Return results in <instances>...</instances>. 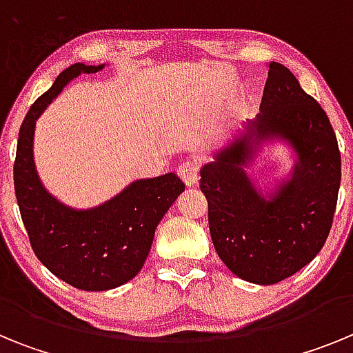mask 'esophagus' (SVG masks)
<instances>
[{"label": "esophagus", "mask_w": 353, "mask_h": 353, "mask_svg": "<svg viewBox=\"0 0 353 353\" xmlns=\"http://www.w3.org/2000/svg\"><path fill=\"white\" fill-rule=\"evenodd\" d=\"M198 173H199V164L196 161H185L183 164L179 166L180 179L185 182V185H194L198 182Z\"/></svg>", "instance_id": "obj_1"}]
</instances>
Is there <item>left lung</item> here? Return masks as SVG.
I'll return each mask as SVG.
<instances>
[{
  "label": "left lung",
  "mask_w": 353,
  "mask_h": 353,
  "mask_svg": "<svg viewBox=\"0 0 353 353\" xmlns=\"http://www.w3.org/2000/svg\"><path fill=\"white\" fill-rule=\"evenodd\" d=\"M263 141H283L296 166L265 196L245 171ZM214 248L235 276L276 285L305 267L329 236L341 183L338 139L322 105L270 61L260 113L199 171Z\"/></svg>",
  "instance_id": "obj_1"
}]
</instances>
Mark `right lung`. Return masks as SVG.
<instances>
[{
	"instance_id": "add662e5",
	"label": "right lung",
	"mask_w": 353,
	"mask_h": 353,
	"mask_svg": "<svg viewBox=\"0 0 353 353\" xmlns=\"http://www.w3.org/2000/svg\"><path fill=\"white\" fill-rule=\"evenodd\" d=\"M104 67L74 63L56 77L24 118L14 164L15 198L37 258L56 277L86 292L125 285L143 269L155 228L185 189L176 174L166 173L136 180L105 203L77 210L40 182L33 159L37 120L74 77Z\"/></svg>"
}]
</instances>
